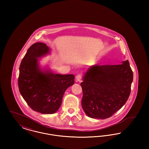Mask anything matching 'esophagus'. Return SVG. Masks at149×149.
Returning a JSON list of instances; mask_svg holds the SVG:
<instances>
[{
  "label": "esophagus",
  "mask_w": 149,
  "mask_h": 149,
  "mask_svg": "<svg viewBox=\"0 0 149 149\" xmlns=\"http://www.w3.org/2000/svg\"><path fill=\"white\" fill-rule=\"evenodd\" d=\"M81 78H82V76L80 74H78L76 76V80L77 81H80Z\"/></svg>",
  "instance_id": "obj_1"
}]
</instances>
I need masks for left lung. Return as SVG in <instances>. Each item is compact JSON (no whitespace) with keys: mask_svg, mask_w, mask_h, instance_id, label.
Returning a JSON list of instances; mask_svg holds the SVG:
<instances>
[{"mask_svg":"<svg viewBox=\"0 0 149 149\" xmlns=\"http://www.w3.org/2000/svg\"><path fill=\"white\" fill-rule=\"evenodd\" d=\"M132 81L127 60L120 65H94L87 69L80 83L85 114L92 118L111 117L127 102Z\"/></svg>","mask_w":149,"mask_h":149,"instance_id":"8db88e82","label":"left lung"}]
</instances>
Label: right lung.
<instances>
[{
  "mask_svg": "<svg viewBox=\"0 0 149 149\" xmlns=\"http://www.w3.org/2000/svg\"><path fill=\"white\" fill-rule=\"evenodd\" d=\"M50 53L45 43H35L27 50L19 66L20 93L29 106L42 114L56 112L65 91L74 84L72 74H55L47 68L40 67L38 58Z\"/></svg>",
  "mask_w": 149,
  "mask_h": 149,
  "instance_id": "obj_1",
  "label": "right lung"
}]
</instances>
